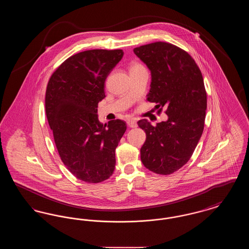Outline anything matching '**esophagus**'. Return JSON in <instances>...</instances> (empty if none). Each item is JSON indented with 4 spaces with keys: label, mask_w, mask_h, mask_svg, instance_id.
Here are the masks:
<instances>
[{
    "label": "esophagus",
    "mask_w": 249,
    "mask_h": 249,
    "mask_svg": "<svg viewBox=\"0 0 249 249\" xmlns=\"http://www.w3.org/2000/svg\"><path fill=\"white\" fill-rule=\"evenodd\" d=\"M127 124L130 128H136L137 127V121L134 119H128Z\"/></svg>",
    "instance_id": "esophagus-1"
}]
</instances>
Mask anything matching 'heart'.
I'll list each match as a JSON object with an SVG mask.
<instances>
[{"label":"heart","instance_id":"heart-1","mask_svg":"<svg viewBox=\"0 0 249 249\" xmlns=\"http://www.w3.org/2000/svg\"><path fill=\"white\" fill-rule=\"evenodd\" d=\"M141 67H142V66L141 64H139V63H131L130 67V71L138 69V68H141Z\"/></svg>","mask_w":249,"mask_h":249}]
</instances>
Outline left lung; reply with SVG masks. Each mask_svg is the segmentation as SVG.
I'll return each mask as SVG.
<instances>
[{
  "mask_svg": "<svg viewBox=\"0 0 249 249\" xmlns=\"http://www.w3.org/2000/svg\"><path fill=\"white\" fill-rule=\"evenodd\" d=\"M151 72L147 101L166 108V121L154 127L138 121L146 139L141 147L142 164L159 175H171L185 165L201 138L207 97L201 70L185 50L164 42L133 49Z\"/></svg>",
  "mask_w": 249,
  "mask_h": 249,
  "instance_id": "left-lung-1",
  "label": "left lung"
}]
</instances>
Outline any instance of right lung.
Returning a JSON list of instances; mask_svg holds the SVG:
<instances>
[{
  "label": "right lung",
  "mask_w": 249,
  "mask_h": 249,
  "mask_svg": "<svg viewBox=\"0 0 249 249\" xmlns=\"http://www.w3.org/2000/svg\"><path fill=\"white\" fill-rule=\"evenodd\" d=\"M122 49H92L62 62L46 91V113L59 157L71 174L87 183L110 178L116 148L126 131L120 119L102 124L97 115L108 74L123 57Z\"/></svg>",
  "instance_id": "obj_1"
}]
</instances>
